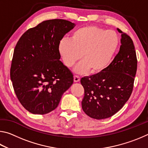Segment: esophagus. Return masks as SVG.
Returning a JSON list of instances; mask_svg holds the SVG:
<instances>
[{
	"label": "esophagus",
	"instance_id": "34e87169",
	"mask_svg": "<svg viewBox=\"0 0 148 148\" xmlns=\"http://www.w3.org/2000/svg\"><path fill=\"white\" fill-rule=\"evenodd\" d=\"M80 80V77L79 76H74V82H76V83H77V82H79Z\"/></svg>",
	"mask_w": 148,
	"mask_h": 148
}]
</instances>
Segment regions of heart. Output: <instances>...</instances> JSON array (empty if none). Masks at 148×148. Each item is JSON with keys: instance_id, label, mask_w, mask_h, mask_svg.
<instances>
[{"instance_id": "1", "label": "heart", "mask_w": 148, "mask_h": 148, "mask_svg": "<svg viewBox=\"0 0 148 148\" xmlns=\"http://www.w3.org/2000/svg\"><path fill=\"white\" fill-rule=\"evenodd\" d=\"M118 44V36L114 31L89 25L76 30L71 39H62L58 50L67 67L73 66L82 56L83 60L74 68L76 73L84 74L89 71L97 74L108 66Z\"/></svg>"}]
</instances>
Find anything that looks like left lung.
<instances>
[{
    "label": "left lung",
    "instance_id": "8db88e82",
    "mask_svg": "<svg viewBox=\"0 0 148 148\" xmlns=\"http://www.w3.org/2000/svg\"><path fill=\"white\" fill-rule=\"evenodd\" d=\"M117 30L121 34V45L113 61L103 71L80 80L84 88L82 109L93 119L108 118L117 113L133 89L137 70L134 46L131 37Z\"/></svg>",
    "mask_w": 148,
    "mask_h": 148
}]
</instances>
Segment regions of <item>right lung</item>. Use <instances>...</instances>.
I'll return each mask as SVG.
<instances>
[{
    "label": "right lung",
    "instance_id": "add662e5",
    "mask_svg": "<svg viewBox=\"0 0 148 148\" xmlns=\"http://www.w3.org/2000/svg\"><path fill=\"white\" fill-rule=\"evenodd\" d=\"M76 24L49 19L27 31L15 47L10 78L17 99L27 111L46 114L57 107L74 82L60 61L58 45Z\"/></svg>",
    "mask_w": 148,
    "mask_h": 148
}]
</instances>
